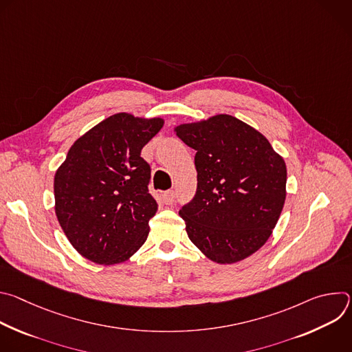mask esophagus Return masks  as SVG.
<instances>
[{
  "mask_svg": "<svg viewBox=\"0 0 352 352\" xmlns=\"http://www.w3.org/2000/svg\"><path fill=\"white\" fill-rule=\"evenodd\" d=\"M162 197H163V202L166 205H171V204H174V200H175V192L174 190H167L162 195Z\"/></svg>",
  "mask_w": 352,
  "mask_h": 352,
  "instance_id": "1",
  "label": "esophagus"
}]
</instances>
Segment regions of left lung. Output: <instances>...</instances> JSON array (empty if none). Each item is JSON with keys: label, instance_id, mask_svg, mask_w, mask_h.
Listing matches in <instances>:
<instances>
[{"label": "left lung", "instance_id": "left-lung-1", "mask_svg": "<svg viewBox=\"0 0 352 352\" xmlns=\"http://www.w3.org/2000/svg\"><path fill=\"white\" fill-rule=\"evenodd\" d=\"M175 132L196 150V193L179 210L189 239L221 265L255 254L285 202L283 157L261 132L227 114L178 125Z\"/></svg>", "mask_w": 352, "mask_h": 352}]
</instances>
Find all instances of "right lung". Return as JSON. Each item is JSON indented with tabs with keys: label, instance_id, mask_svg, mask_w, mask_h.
<instances>
[{
	"label": "right lung",
	"instance_id": "1",
	"mask_svg": "<svg viewBox=\"0 0 352 352\" xmlns=\"http://www.w3.org/2000/svg\"><path fill=\"white\" fill-rule=\"evenodd\" d=\"M163 124L114 114L80 136L57 170L56 214L86 259L120 263L144 243L159 205L148 193L150 166L140 152Z\"/></svg>",
	"mask_w": 352,
	"mask_h": 352
}]
</instances>
